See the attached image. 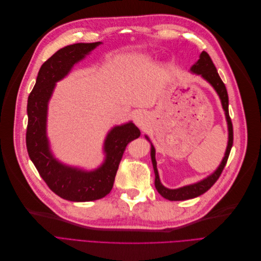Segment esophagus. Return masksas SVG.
<instances>
[{
	"label": "esophagus",
	"instance_id": "34e87169",
	"mask_svg": "<svg viewBox=\"0 0 261 261\" xmlns=\"http://www.w3.org/2000/svg\"><path fill=\"white\" fill-rule=\"evenodd\" d=\"M134 121H135L136 125L139 126V127H144V126L147 124V114L144 112H138L135 117H134Z\"/></svg>",
	"mask_w": 261,
	"mask_h": 261
}]
</instances>
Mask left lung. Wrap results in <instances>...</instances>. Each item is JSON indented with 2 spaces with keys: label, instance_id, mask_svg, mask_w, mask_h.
Wrapping results in <instances>:
<instances>
[{
  "label": "left lung",
  "instance_id": "left-lung-1",
  "mask_svg": "<svg viewBox=\"0 0 261 261\" xmlns=\"http://www.w3.org/2000/svg\"><path fill=\"white\" fill-rule=\"evenodd\" d=\"M192 70L196 74L201 75L204 78V80L208 81L212 85L213 88H215L216 91L218 92L219 97L221 99V102H222V107H223L224 111H225V116H226V121H227V125H228V144H227L225 155L223 158L222 162H221L220 167L218 168V170L215 173H213L212 175H210L206 179L199 181V183L194 184V185H189V186L180 187L178 189H168L160 183L159 174H158V170H156L155 156H154L155 151H154V148L151 147V160H152L153 170H154V174H155L154 185H155L156 191L159 192V194L162 197H164L165 199L174 200V201L195 198V197H198V196L206 193L208 189H210L213 186V184H215L216 181L218 180V178L220 177L221 173H222V171L225 167V164L227 162L228 155H230L231 148L233 146V125H232L230 114H228L227 91H226L224 83L220 78V76L218 74V70H217L215 64H213V62L211 61L209 54L207 52L203 51L200 54V59L192 67Z\"/></svg>",
  "mask_w": 261,
  "mask_h": 261
}]
</instances>
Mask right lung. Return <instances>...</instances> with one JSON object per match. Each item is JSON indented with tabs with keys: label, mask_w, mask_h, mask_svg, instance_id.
I'll use <instances>...</instances> for the list:
<instances>
[{
	"label": "right lung",
	"mask_w": 261,
	"mask_h": 261,
	"mask_svg": "<svg viewBox=\"0 0 261 261\" xmlns=\"http://www.w3.org/2000/svg\"><path fill=\"white\" fill-rule=\"evenodd\" d=\"M99 43H75L55 52L40 67L36 85L28 97L26 146L30 160L51 191L70 201L97 200L111 192L126 146L140 136V130L133 123L114 127L106 140V163L93 172L62 165L49 151L45 137L46 106L54 83L64 77L76 62Z\"/></svg>",
	"instance_id": "right-lung-1"
}]
</instances>
